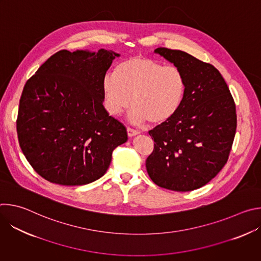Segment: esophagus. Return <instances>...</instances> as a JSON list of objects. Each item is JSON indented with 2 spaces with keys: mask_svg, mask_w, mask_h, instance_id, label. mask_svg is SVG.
Segmentation results:
<instances>
[{
  "mask_svg": "<svg viewBox=\"0 0 261 261\" xmlns=\"http://www.w3.org/2000/svg\"><path fill=\"white\" fill-rule=\"evenodd\" d=\"M127 133H128V136H129V137H132V136H135V135L139 134L140 132L137 131V130H134V129L130 128V127H128V128H127Z\"/></svg>",
  "mask_w": 261,
  "mask_h": 261,
  "instance_id": "esophagus-1",
  "label": "esophagus"
}]
</instances>
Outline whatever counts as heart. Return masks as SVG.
I'll return each instance as SVG.
<instances>
[{"label": "heart", "mask_w": 261, "mask_h": 261, "mask_svg": "<svg viewBox=\"0 0 261 261\" xmlns=\"http://www.w3.org/2000/svg\"><path fill=\"white\" fill-rule=\"evenodd\" d=\"M186 86L184 73L177 67L134 56L118 64L115 75L103 77V103L111 116L121 115L132 104L129 118L133 123L160 125L176 115Z\"/></svg>", "instance_id": "b5f03b06"}]
</instances>
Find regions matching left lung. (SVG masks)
I'll list each match as a JSON object with an SVG mask.
<instances>
[{
	"label": "left lung",
	"mask_w": 261,
	"mask_h": 261,
	"mask_svg": "<svg viewBox=\"0 0 261 261\" xmlns=\"http://www.w3.org/2000/svg\"><path fill=\"white\" fill-rule=\"evenodd\" d=\"M181 70L186 94L176 115L148 131L154 150L145 166L161 188L198 189L226 164L237 130L234 100L221 73L211 64L176 49H155Z\"/></svg>",
	"instance_id": "1"
}]
</instances>
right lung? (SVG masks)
Listing matches in <instances>:
<instances>
[{
  "mask_svg": "<svg viewBox=\"0 0 261 261\" xmlns=\"http://www.w3.org/2000/svg\"><path fill=\"white\" fill-rule=\"evenodd\" d=\"M111 50H60L25 83L16 129L34 170L63 186L90 184L106 172L126 127L103 106L102 81Z\"/></svg>",
  "mask_w": 261,
  "mask_h": 261,
  "instance_id": "1",
  "label": "right lung"
}]
</instances>
